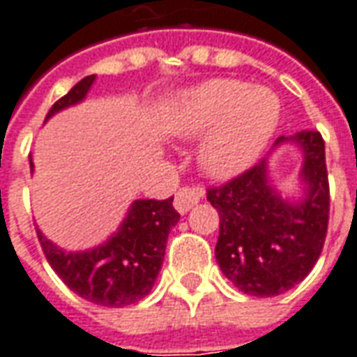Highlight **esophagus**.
Returning a JSON list of instances; mask_svg holds the SVG:
<instances>
[{"mask_svg":"<svg viewBox=\"0 0 357 357\" xmlns=\"http://www.w3.org/2000/svg\"><path fill=\"white\" fill-rule=\"evenodd\" d=\"M200 190L196 188H188V186H183L176 195H174V208L178 214H186L192 206H196L200 202Z\"/></svg>","mask_w":357,"mask_h":357,"instance_id":"obj_1","label":"esophagus"}]
</instances>
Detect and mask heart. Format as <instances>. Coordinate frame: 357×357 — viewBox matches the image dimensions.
<instances>
[{"mask_svg":"<svg viewBox=\"0 0 357 357\" xmlns=\"http://www.w3.org/2000/svg\"><path fill=\"white\" fill-rule=\"evenodd\" d=\"M281 104L267 88L236 78H212L184 90L169 114V131L183 141L200 139L198 165L226 181L243 173L267 147L279 126Z\"/></svg>","mask_w":357,"mask_h":357,"instance_id":"obj_1","label":"heart"}]
</instances>
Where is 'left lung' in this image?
I'll return each mask as SVG.
<instances>
[{
	"label": "left lung",
	"mask_w": 357,
	"mask_h": 357,
	"mask_svg": "<svg viewBox=\"0 0 357 357\" xmlns=\"http://www.w3.org/2000/svg\"><path fill=\"white\" fill-rule=\"evenodd\" d=\"M301 151L296 195L282 196L268 174V157L248 173L208 190L220 214L216 261L231 283L251 296H277L301 283L320 257L328 229L330 190L324 141L318 131L279 137L273 149Z\"/></svg>",
	"instance_id": "8db88e82"
}]
</instances>
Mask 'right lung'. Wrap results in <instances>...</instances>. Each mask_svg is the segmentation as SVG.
<instances>
[{
    "mask_svg": "<svg viewBox=\"0 0 357 357\" xmlns=\"http://www.w3.org/2000/svg\"><path fill=\"white\" fill-rule=\"evenodd\" d=\"M94 82L96 74L82 78L50 107L47 119L82 104ZM29 162L33 173V159ZM178 220L181 214L173 208V198L133 200L116 231L90 250H62L39 228L37 236L47 261L70 291L100 307L119 308L149 295L161 271L167 238Z\"/></svg>",
    "mask_w": 357,
    "mask_h": 357,
    "instance_id": "right-lung-1",
    "label": "right lung"
}]
</instances>
